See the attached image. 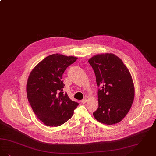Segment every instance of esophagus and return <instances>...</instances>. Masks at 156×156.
<instances>
[{"instance_id":"esophagus-1","label":"esophagus","mask_w":156,"mask_h":156,"mask_svg":"<svg viewBox=\"0 0 156 156\" xmlns=\"http://www.w3.org/2000/svg\"><path fill=\"white\" fill-rule=\"evenodd\" d=\"M87 99H84L82 100L81 102H82V104H85V103L87 102Z\"/></svg>"}]
</instances>
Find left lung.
<instances>
[{"mask_svg":"<svg viewBox=\"0 0 156 156\" xmlns=\"http://www.w3.org/2000/svg\"><path fill=\"white\" fill-rule=\"evenodd\" d=\"M88 62L93 68L98 87L99 107L94 117L101 123L117 124L126 115L135 96V87L128 68L118 56L101 53Z\"/></svg>","mask_w":156,"mask_h":156,"instance_id":"left-lung-1","label":"left lung"}]
</instances>
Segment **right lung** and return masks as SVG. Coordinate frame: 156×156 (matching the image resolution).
I'll return each instance as SVG.
<instances>
[{
	"instance_id": "right-lung-1",
	"label": "right lung",
	"mask_w": 156,
	"mask_h": 156,
	"mask_svg": "<svg viewBox=\"0 0 156 156\" xmlns=\"http://www.w3.org/2000/svg\"><path fill=\"white\" fill-rule=\"evenodd\" d=\"M78 59L56 53L48 56L33 69L27 83V94L37 119L49 126H58L71 118L78 103L63 88L64 71Z\"/></svg>"
}]
</instances>
